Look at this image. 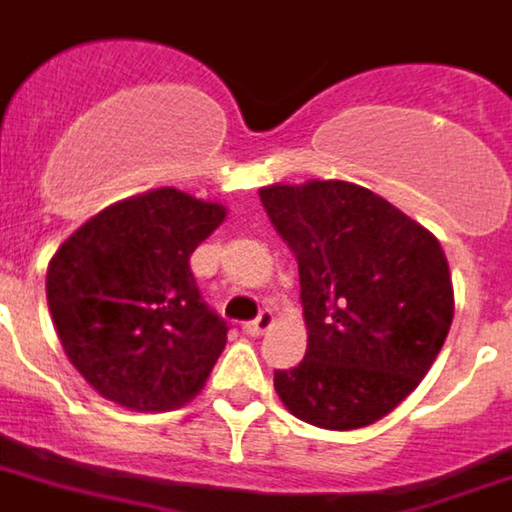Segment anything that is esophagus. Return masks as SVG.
Listing matches in <instances>:
<instances>
[{
  "label": "esophagus",
  "mask_w": 512,
  "mask_h": 512,
  "mask_svg": "<svg viewBox=\"0 0 512 512\" xmlns=\"http://www.w3.org/2000/svg\"><path fill=\"white\" fill-rule=\"evenodd\" d=\"M271 323H274V315H271V310H261L256 318L248 320V323H243V333H248V336H261L264 330L271 328Z\"/></svg>",
  "instance_id": "esophagus-1"
}]
</instances>
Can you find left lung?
Listing matches in <instances>:
<instances>
[{
    "label": "left lung",
    "instance_id": "1",
    "mask_svg": "<svg viewBox=\"0 0 512 512\" xmlns=\"http://www.w3.org/2000/svg\"><path fill=\"white\" fill-rule=\"evenodd\" d=\"M259 197L300 266L307 323L305 359L274 372L277 395L318 428L372 425L418 387L449 336L441 243L356 184H271Z\"/></svg>",
    "mask_w": 512,
    "mask_h": 512
}]
</instances>
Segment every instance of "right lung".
I'll return each instance as SVG.
<instances>
[{"label":"right lung","mask_w":512,"mask_h":512,"mask_svg":"<svg viewBox=\"0 0 512 512\" xmlns=\"http://www.w3.org/2000/svg\"><path fill=\"white\" fill-rule=\"evenodd\" d=\"M223 220V205L164 187L110 205L58 248L48 310L99 395L158 413L202 390L228 323L202 300L189 256Z\"/></svg>","instance_id":"right-lung-1"}]
</instances>
